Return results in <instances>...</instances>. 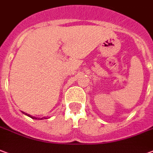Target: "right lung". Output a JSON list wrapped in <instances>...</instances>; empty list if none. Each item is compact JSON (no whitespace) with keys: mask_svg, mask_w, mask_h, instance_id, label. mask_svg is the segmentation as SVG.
I'll use <instances>...</instances> for the list:
<instances>
[{"mask_svg":"<svg viewBox=\"0 0 153 153\" xmlns=\"http://www.w3.org/2000/svg\"><path fill=\"white\" fill-rule=\"evenodd\" d=\"M22 114H25V115H27V116H28V117H30V118H32V119H36V120H42V119H48V117H33V116H31V115H30V114H27V113H24V112H22Z\"/></svg>","mask_w":153,"mask_h":153,"instance_id":"add662e5","label":"right lung"}]
</instances>
